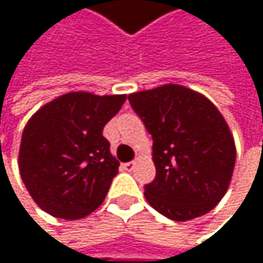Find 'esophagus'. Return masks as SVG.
I'll use <instances>...</instances> for the list:
<instances>
[{
	"label": "esophagus",
	"instance_id": "obj_1",
	"mask_svg": "<svg viewBox=\"0 0 263 263\" xmlns=\"http://www.w3.org/2000/svg\"><path fill=\"white\" fill-rule=\"evenodd\" d=\"M134 167H135V161H129V163H125L123 164V169L128 171V172H131Z\"/></svg>",
	"mask_w": 263,
	"mask_h": 263
}]
</instances>
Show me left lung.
Returning <instances> with one entry per match:
<instances>
[{
  "label": "left lung",
  "mask_w": 263,
  "mask_h": 263,
  "mask_svg": "<svg viewBox=\"0 0 263 263\" xmlns=\"http://www.w3.org/2000/svg\"><path fill=\"white\" fill-rule=\"evenodd\" d=\"M152 135L155 180L144 185L147 202L174 221L209 213L232 181L236 146L218 108L202 94L167 83L128 96Z\"/></svg>",
  "instance_id": "8db88e82"
}]
</instances>
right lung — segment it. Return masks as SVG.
Here are the masks:
<instances>
[{
    "label": "right lung",
    "instance_id": "right-lung-1",
    "mask_svg": "<svg viewBox=\"0 0 263 263\" xmlns=\"http://www.w3.org/2000/svg\"><path fill=\"white\" fill-rule=\"evenodd\" d=\"M125 100V94L73 91L27 122L18 164L30 196L44 212L80 219L103 202L120 163L102 132Z\"/></svg>",
    "mask_w": 263,
    "mask_h": 263
}]
</instances>
